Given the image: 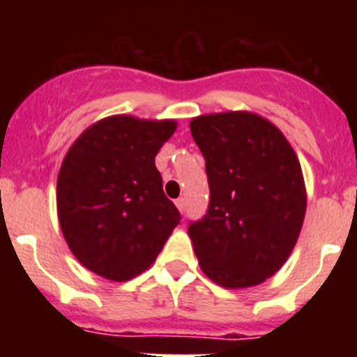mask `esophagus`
<instances>
[{
    "label": "esophagus",
    "instance_id": "34e87169",
    "mask_svg": "<svg viewBox=\"0 0 357 357\" xmlns=\"http://www.w3.org/2000/svg\"><path fill=\"white\" fill-rule=\"evenodd\" d=\"M175 206H176V209L181 211V213H184V209H185V198H176Z\"/></svg>",
    "mask_w": 357,
    "mask_h": 357
}]
</instances>
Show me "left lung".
<instances>
[{"label": "left lung", "instance_id": "8db88e82", "mask_svg": "<svg viewBox=\"0 0 357 357\" xmlns=\"http://www.w3.org/2000/svg\"><path fill=\"white\" fill-rule=\"evenodd\" d=\"M189 128L211 189L207 214L188 227L202 272L227 289L261 284L288 261L304 223L298 157L270 119L248 110L198 116Z\"/></svg>", "mask_w": 357, "mask_h": 357}]
</instances>
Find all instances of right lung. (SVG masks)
Segmentation results:
<instances>
[{"label":"right lung","instance_id":"add662e5","mask_svg":"<svg viewBox=\"0 0 357 357\" xmlns=\"http://www.w3.org/2000/svg\"><path fill=\"white\" fill-rule=\"evenodd\" d=\"M175 119L116 114L85 128L56 178V214L69 250L103 279L123 282L153 264L181 214L162 191L155 155Z\"/></svg>","mask_w":357,"mask_h":357}]
</instances>
